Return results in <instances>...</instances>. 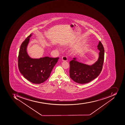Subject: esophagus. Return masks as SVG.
<instances>
[{
  "label": "esophagus",
  "instance_id": "1",
  "mask_svg": "<svg viewBox=\"0 0 125 125\" xmlns=\"http://www.w3.org/2000/svg\"><path fill=\"white\" fill-rule=\"evenodd\" d=\"M67 57L66 56H63L62 57V60L63 61H67Z\"/></svg>",
  "mask_w": 125,
  "mask_h": 125
}]
</instances>
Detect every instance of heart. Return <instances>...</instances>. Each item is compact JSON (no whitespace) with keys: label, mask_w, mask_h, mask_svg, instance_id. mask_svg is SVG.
I'll use <instances>...</instances> for the list:
<instances>
[{"label":"heart","mask_w":125,"mask_h":125,"mask_svg":"<svg viewBox=\"0 0 125 125\" xmlns=\"http://www.w3.org/2000/svg\"><path fill=\"white\" fill-rule=\"evenodd\" d=\"M57 48L59 49V47H57Z\"/></svg>","instance_id":"heart-1"}]
</instances>
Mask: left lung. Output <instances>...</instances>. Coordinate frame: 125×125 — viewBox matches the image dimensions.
<instances>
[{
    "instance_id": "obj_1",
    "label": "left lung",
    "mask_w": 125,
    "mask_h": 125,
    "mask_svg": "<svg viewBox=\"0 0 125 125\" xmlns=\"http://www.w3.org/2000/svg\"><path fill=\"white\" fill-rule=\"evenodd\" d=\"M97 49L100 52L96 61L91 65L79 62L74 57L70 62V76L73 81L81 84L87 83L97 78L102 71L104 59V49L99 42Z\"/></svg>"
}]
</instances>
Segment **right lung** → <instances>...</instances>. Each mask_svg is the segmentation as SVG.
Wrapping results in <instances>:
<instances>
[{
	"mask_svg": "<svg viewBox=\"0 0 125 125\" xmlns=\"http://www.w3.org/2000/svg\"><path fill=\"white\" fill-rule=\"evenodd\" d=\"M32 34L27 37L20 47L18 67L21 74L29 81L36 84L42 83L49 78L59 58L49 57L32 58L29 55L27 47Z\"/></svg>",
	"mask_w": 125,
	"mask_h": 125,
	"instance_id": "1",
	"label": "right lung"
}]
</instances>
